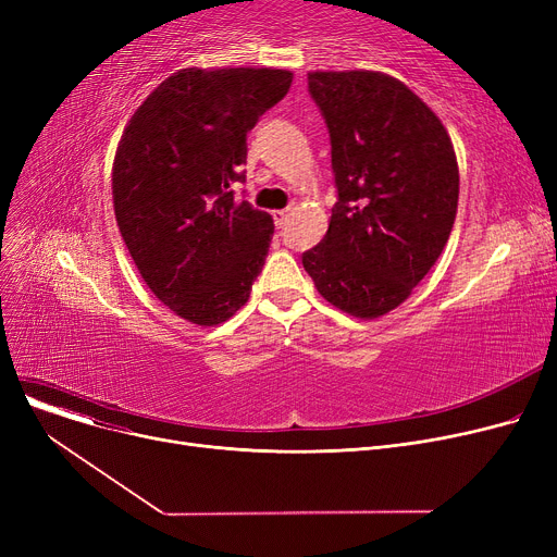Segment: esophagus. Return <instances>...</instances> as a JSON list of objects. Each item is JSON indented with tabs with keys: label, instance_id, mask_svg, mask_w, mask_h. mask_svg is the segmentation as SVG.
<instances>
[{
	"label": "esophagus",
	"instance_id": "1",
	"mask_svg": "<svg viewBox=\"0 0 557 557\" xmlns=\"http://www.w3.org/2000/svg\"><path fill=\"white\" fill-rule=\"evenodd\" d=\"M286 216H288V212H286V210H275V212H273L275 225H277V227H282V225L286 223Z\"/></svg>",
	"mask_w": 557,
	"mask_h": 557
}]
</instances>
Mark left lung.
Masks as SVG:
<instances>
[{
	"label": "left lung",
	"instance_id": "8db88e82",
	"mask_svg": "<svg viewBox=\"0 0 557 557\" xmlns=\"http://www.w3.org/2000/svg\"><path fill=\"white\" fill-rule=\"evenodd\" d=\"M332 139L338 202L302 255L318 294L372 320L431 271L458 210V162L437 114L399 78L372 70L309 72Z\"/></svg>",
	"mask_w": 557,
	"mask_h": 557
}]
</instances>
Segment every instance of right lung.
<instances>
[{"label":"right lung","instance_id":"right-lung-1","mask_svg":"<svg viewBox=\"0 0 557 557\" xmlns=\"http://www.w3.org/2000/svg\"><path fill=\"white\" fill-rule=\"evenodd\" d=\"M273 67H187L131 116L112 162L114 219L153 296L191 325L237 313L267 261L273 219L230 191L246 135L290 87Z\"/></svg>","mask_w":557,"mask_h":557}]
</instances>
